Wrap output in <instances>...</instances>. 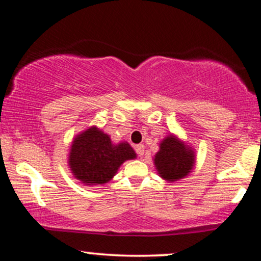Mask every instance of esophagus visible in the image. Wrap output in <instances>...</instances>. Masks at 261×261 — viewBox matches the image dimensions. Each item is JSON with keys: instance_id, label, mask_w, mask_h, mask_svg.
<instances>
[{"instance_id": "obj_1", "label": "esophagus", "mask_w": 261, "mask_h": 261, "mask_svg": "<svg viewBox=\"0 0 261 261\" xmlns=\"http://www.w3.org/2000/svg\"><path fill=\"white\" fill-rule=\"evenodd\" d=\"M135 149H136V153L140 155V157H142L143 153H145V146L143 145H136L135 146Z\"/></svg>"}]
</instances>
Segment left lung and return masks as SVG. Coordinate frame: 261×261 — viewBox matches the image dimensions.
I'll list each match as a JSON object with an SVG mask.
<instances>
[{
  "label": "left lung",
  "instance_id": "8db88e82",
  "mask_svg": "<svg viewBox=\"0 0 261 261\" xmlns=\"http://www.w3.org/2000/svg\"><path fill=\"white\" fill-rule=\"evenodd\" d=\"M195 162V149L174 134H169L161 141L160 151L153 157L158 175L169 182L180 180L190 174Z\"/></svg>",
  "mask_w": 261,
  "mask_h": 261
}]
</instances>
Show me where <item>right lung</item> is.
Wrapping results in <instances>:
<instances>
[{"label":"right lung","mask_w":261,"mask_h":261,"mask_svg":"<svg viewBox=\"0 0 261 261\" xmlns=\"http://www.w3.org/2000/svg\"><path fill=\"white\" fill-rule=\"evenodd\" d=\"M135 158L136 152L130 143H113L109 135L91 126L73 137L67 163L77 180L97 187L112 180L124 162Z\"/></svg>","instance_id":"add662e5"}]
</instances>
